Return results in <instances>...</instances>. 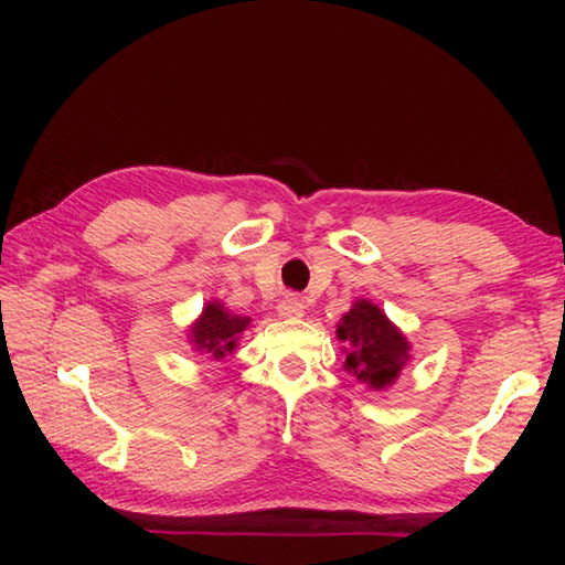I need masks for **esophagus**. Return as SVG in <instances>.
Wrapping results in <instances>:
<instances>
[{
    "label": "esophagus",
    "instance_id": "34e87169",
    "mask_svg": "<svg viewBox=\"0 0 565 565\" xmlns=\"http://www.w3.org/2000/svg\"><path fill=\"white\" fill-rule=\"evenodd\" d=\"M281 319H301L303 317V299L299 294H286L284 299L276 306Z\"/></svg>",
    "mask_w": 565,
    "mask_h": 565
}]
</instances>
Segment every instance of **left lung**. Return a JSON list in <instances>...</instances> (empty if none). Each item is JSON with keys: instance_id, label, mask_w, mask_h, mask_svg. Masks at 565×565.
I'll use <instances>...</instances> for the list:
<instances>
[{"instance_id": "obj_1", "label": "left lung", "mask_w": 565, "mask_h": 565, "mask_svg": "<svg viewBox=\"0 0 565 565\" xmlns=\"http://www.w3.org/2000/svg\"><path fill=\"white\" fill-rule=\"evenodd\" d=\"M337 337L343 343V371L371 391H386L396 384L401 371L411 361V341L381 306L356 299L337 323Z\"/></svg>"}]
</instances>
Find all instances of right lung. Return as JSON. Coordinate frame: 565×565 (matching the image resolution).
Wrapping results in <instances>:
<instances>
[{
	"label": "right lung",
	"mask_w": 565,
	"mask_h": 565,
	"mask_svg": "<svg viewBox=\"0 0 565 565\" xmlns=\"http://www.w3.org/2000/svg\"><path fill=\"white\" fill-rule=\"evenodd\" d=\"M252 319L228 311L222 301H206L199 319L186 329V341L196 356L204 361H224L234 353L238 339L248 329Z\"/></svg>",
	"instance_id": "1"
}]
</instances>
